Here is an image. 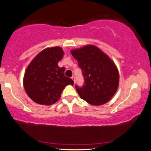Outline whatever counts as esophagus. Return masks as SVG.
I'll return each mask as SVG.
<instances>
[{
  "instance_id": "esophagus-1",
  "label": "esophagus",
  "mask_w": 151,
  "mask_h": 151,
  "mask_svg": "<svg viewBox=\"0 0 151 151\" xmlns=\"http://www.w3.org/2000/svg\"><path fill=\"white\" fill-rule=\"evenodd\" d=\"M72 79H73V81H74V83H76V78H75V76H72Z\"/></svg>"
}]
</instances>
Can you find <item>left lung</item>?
Instances as JSON below:
<instances>
[{
	"label": "left lung",
	"mask_w": 151,
	"mask_h": 151,
	"mask_svg": "<svg viewBox=\"0 0 151 151\" xmlns=\"http://www.w3.org/2000/svg\"><path fill=\"white\" fill-rule=\"evenodd\" d=\"M85 78L84 85L75 88L78 95L89 104L107 103L118 89L119 74L114 62L95 45H87L71 50Z\"/></svg>",
	"instance_id": "1"
}]
</instances>
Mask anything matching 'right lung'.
<instances>
[{"label":"right lung","instance_id":"obj_1","mask_svg":"<svg viewBox=\"0 0 151 151\" xmlns=\"http://www.w3.org/2000/svg\"><path fill=\"white\" fill-rule=\"evenodd\" d=\"M63 56L60 47H49L40 51L27 67L23 84L27 95L35 102L53 104L67 85H73V80L64 75V67L58 66Z\"/></svg>","mask_w":151,"mask_h":151}]
</instances>
